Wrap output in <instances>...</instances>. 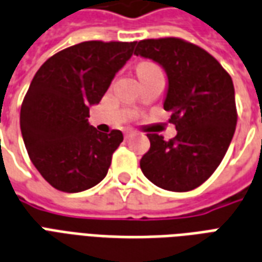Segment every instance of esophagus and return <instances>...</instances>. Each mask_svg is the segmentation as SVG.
<instances>
[{
    "instance_id": "34e87169",
    "label": "esophagus",
    "mask_w": 262,
    "mask_h": 262,
    "mask_svg": "<svg viewBox=\"0 0 262 262\" xmlns=\"http://www.w3.org/2000/svg\"><path fill=\"white\" fill-rule=\"evenodd\" d=\"M133 131H131V129H128V131H125V134H124V137H125V138L128 139V138H131V137H133Z\"/></svg>"
}]
</instances>
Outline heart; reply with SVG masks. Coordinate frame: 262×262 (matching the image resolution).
I'll return each mask as SVG.
<instances>
[{
    "instance_id": "heart-1",
    "label": "heart",
    "mask_w": 262,
    "mask_h": 262,
    "mask_svg": "<svg viewBox=\"0 0 262 262\" xmlns=\"http://www.w3.org/2000/svg\"><path fill=\"white\" fill-rule=\"evenodd\" d=\"M156 71L162 70H160L158 64H155L152 61H142L137 66V74H138L139 78L148 75V74H152V72H156Z\"/></svg>"
}]
</instances>
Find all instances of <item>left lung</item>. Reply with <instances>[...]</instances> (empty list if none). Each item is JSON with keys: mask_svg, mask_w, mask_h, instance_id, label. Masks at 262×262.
Segmentation results:
<instances>
[{"mask_svg": "<svg viewBox=\"0 0 262 262\" xmlns=\"http://www.w3.org/2000/svg\"><path fill=\"white\" fill-rule=\"evenodd\" d=\"M134 54L165 68L163 107L177 129L169 141L148 134L141 170L163 190L191 191L216 170L232 142L237 123L232 78L208 51L179 37L141 40Z\"/></svg>", "mask_w": 262, "mask_h": 262, "instance_id": "obj_1", "label": "left lung"}]
</instances>
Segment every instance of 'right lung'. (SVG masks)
I'll list each match as a JSON object with an SVG mask.
<instances>
[{
  "label": "right lung",
  "mask_w": 262,
  "mask_h": 262,
  "mask_svg": "<svg viewBox=\"0 0 262 262\" xmlns=\"http://www.w3.org/2000/svg\"><path fill=\"white\" fill-rule=\"evenodd\" d=\"M137 41L91 40L50 57L36 72L20 107V131L34 167L49 184L81 192L106 177L123 133L88 123Z\"/></svg>",
  "instance_id": "add662e5"
}]
</instances>
